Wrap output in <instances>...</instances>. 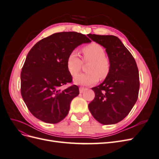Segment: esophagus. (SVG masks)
Listing matches in <instances>:
<instances>
[{
  "label": "esophagus",
  "mask_w": 159,
  "mask_h": 159,
  "mask_svg": "<svg viewBox=\"0 0 159 159\" xmlns=\"http://www.w3.org/2000/svg\"><path fill=\"white\" fill-rule=\"evenodd\" d=\"M86 89H88L86 88H84V87H80V93H82L84 91H85Z\"/></svg>",
  "instance_id": "34e87169"
}]
</instances>
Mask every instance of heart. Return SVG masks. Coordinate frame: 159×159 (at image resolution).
Returning a JSON list of instances; mask_svg holds the SVG:
<instances>
[{
  "instance_id": "b5f03b06",
  "label": "heart",
  "mask_w": 159,
  "mask_h": 159,
  "mask_svg": "<svg viewBox=\"0 0 159 159\" xmlns=\"http://www.w3.org/2000/svg\"><path fill=\"white\" fill-rule=\"evenodd\" d=\"M84 61H90L88 65V73L76 75L74 81L75 84L82 85H94L98 82L99 78L103 80L109 75L111 66L110 61L105 56L103 48L93 42L83 48ZM82 66V61L77 51H72L67 60V68L71 75H75L79 73Z\"/></svg>"
}]
</instances>
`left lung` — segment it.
Masks as SVG:
<instances>
[{"label": "left lung", "instance_id": "8db88e82", "mask_svg": "<svg viewBox=\"0 0 159 159\" xmlns=\"http://www.w3.org/2000/svg\"><path fill=\"white\" fill-rule=\"evenodd\" d=\"M88 36L105 48L111 66L109 75L92 88L95 98L89 110L100 123L115 124L127 116L137 100L140 84L136 61L117 36L91 34Z\"/></svg>", "mask_w": 159, "mask_h": 159}]
</instances>
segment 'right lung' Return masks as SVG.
Returning a JSON list of instances; mask_svg holds the SVG:
<instances>
[{"instance_id": "obj_1", "label": "right lung", "mask_w": 159, "mask_h": 159, "mask_svg": "<svg viewBox=\"0 0 159 159\" xmlns=\"http://www.w3.org/2000/svg\"><path fill=\"white\" fill-rule=\"evenodd\" d=\"M91 42L81 33L63 32L44 38L32 48L22 69L21 95L35 117L55 124L66 117L71 100L80 93L75 85L60 89L72 80L67 60L75 48Z\"/></svg>"}]
</instances>
